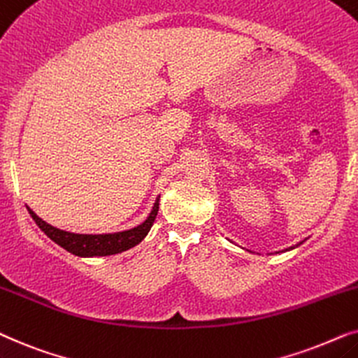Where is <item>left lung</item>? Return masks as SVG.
Returning a JSON list of instances; mask_svg holds the SVG:
<instances>
[{
	"instance_id": "left-lung-1",
	"label": "left lung",
	"mask_w": 358,
	"mask_h": 358,
	"mask_svg": "<svg viewBox=\"0 0 358 358\" xmlns=\"http://www.w3.org/2000/svg\"><path fill=\"white\" fill-rule=\"evenodd\" d=\"M299 244H301V242H299ZM299 244H298V245H299ZM289 249H294V247H289ZM289 249H287V250H289Z\"/></svg>"
}]
</instances>
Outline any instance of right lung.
<instances>
[{
    "label": "right lung",
    "mask_w": 358,
    "mask_h": 358,
    "mask_svg": "<svg viewBox=\"0 0 358 358\" xmlns=\"http://www.w3.org/2000/svg\"><path fill=\"white\" fill-rule=\"evenodd\" d=\"M27 211H29L31 217L34 219L37 226L41 227V231H44V234L47 237H50L55 244L64 247V249L69 250L70 254L78 257H103L119 254V252L131 249V247L137 245L142 239H144L147 232L150 231V227L154 226L157 213H159V199L155 201L150 216L147 217L141 226L129 229V231L116 232V234H73V232L60 231V229L42 221L32 209L27 208Z\"/></svg>",
    "instance_id": "add662e5"
}]
</instances>
